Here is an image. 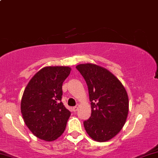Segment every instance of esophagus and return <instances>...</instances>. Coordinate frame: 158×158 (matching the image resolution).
<instances>
[{"label":"esophagus","instance_id":"obj_1","mask_svg":"<svg viewBox=\"0 0 158 158\" xmlns=\"http://www.w3.org/2000/svg\"><path fill=\"white\" fill-rule=\"evenodd\" d=\"M78 110V106H75V107H73V112H77Z\"/></svg>","mask_w":158,"mask_h":158}]
</instances>
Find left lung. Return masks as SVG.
<instances>
[{
  "mask_svg": "<svg viewBox=\"0 0 158 158\" xmlns=\"http://www.w3.org/2000/svg\"><path fill=\"white\" fill-rule=\"evenodd\" d=\"M77 69L88 87L91 115L83 123L87 133L98 142L113 138L126 122L129 110L127 91L121 81L105 68L81 64Z\"/></svg>",
  "mask_w": 158,
  "mask_h": 158,
  "instance_id": "left-lung-1",
  "label": "left lung"
}]
</instances>
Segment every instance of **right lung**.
<instances>
[{
    "mask_svg": "<svg viewBox=\"0 0 158 158\" xmlns=\"http://www.w3.org/2000/svg\"><path fill=\"white\" fill-rule=\"evenodd\" d=\"M71 68L45 67L32 77L21 100L25 123L40 139L52 141L64 132L71 112L62 103V84Z\"/></svg>",
    "mask_w": 158,
    "mask_h": 158,
    "instance_id": "obj_1",
    "label": "right lung"
}]
</instances>
